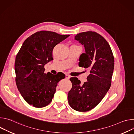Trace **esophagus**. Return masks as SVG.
Wrapping results in <instances>:
<instances>
[{
	"mask_svg": "<svg viewBox=\"0 0 134 134\" xmlns=\"http://www.w3.org/2000/svg\"><path fill=\"white\" fill-rule=\"evenodd\" d=\"M65 76H66V78L67 79H70V76L69 75H67V74H66Z\"/></svg>",
	"mask_w": 134,
	"mask_h": 134,
	"instance_id": "34e87169",
	"label": "esophagus"
}]
</instances>
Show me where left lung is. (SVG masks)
Instances as JSON below:
<instances>
[{
    "label": "left lung",
    "instance_id": "8db88e82",
    "mask_svg": "<svg viewBox=\"0 0 134 134\" xmlns=\"http://www.w3.org/2000/svg\"><path fill=\"white\" fill-rule=\"evenodd\" d=\"M74 40L84 46L85 53L79 58V65L89 68L90 74L83 85L76 77L70 81L72 88L68 94L70 106L80 112L90 111L96 107L109 91L114 69V57L111 48L99 34L92 31L82 32Z\"/></svg>",
    "mask_w": 134,
    "mask_h": 134
}]
</instances>
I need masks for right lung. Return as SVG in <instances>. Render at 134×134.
Here are the masks:
<instances>
[{
    "label": "right lung",
    "mask_w": 134,
    "mask_h": 134,
    "mask_svg": "<svg viewBox=\"0 0 134 134\" xmlns=\"http://www.w3.org/2000/svg\"><path fill=\"white\" fill-rule=\"evenodd\" d=\"M69 35L47 31L37 32L25 40L15 59L16 83L24 99L36 108L52 101L58 83L65 78L63 72L45 74L44 65L53 60L52 50Z\"/></svg>",
    "instance_id": "1"
}]
</instances>
